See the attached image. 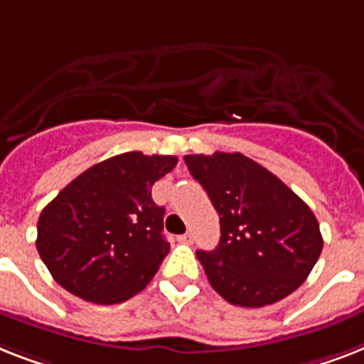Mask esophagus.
I'll list each match as a JSON object with an SVG mask.
<instances>
[{
    "label": "esophagus",
    "instance_id": "34e87169",
    "mask_svg": "<svg viewBox=\"0 0 364 364\" xmlns=\"http://www.w3.org/2000/svg\"><path fill=\"white\" fill-rule=\"evenodd\" d=\"M177 241H179V243H185V245H192L194 237H192V233H183V235H179V237H177Z\"/></svg>",
    "mask_w": 364,
    "mask_h": 364
}]
</instances>
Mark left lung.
Instances as JSON below:
<instances>
[{
	"instance_id": "1",
	"label": "left lung",
	"mask_w": 364,
	"mask_h": 364,
	"mask_svg": "<svg viewBox=\"0 0 364 364\" xmlns=\"http://www.w3.org/2000/svg\"><path fill=\"white\" fill-rule=\"evenodd\" d=\"M185 162L220 215L217 249L196 252L215 291L232 305L259 309L299 288L323 249L309 205L241 153L187 155Z\"/></svg>"
}]
</instances>
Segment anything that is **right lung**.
<instances>
[{
  "label": "right lung",
  "mask_w": 364,
  "mask_h": 364,
  "mask_svg": "<svg viewBox=\"0 0 364 364\" xmlns=\"http://www.w3.org/2000/svg\"><path fill=\"white\" fill-rule=\"evenodd\" d=\"M177 156L129 151L80 173L43 209L37 250L54 280L97 305L131 299L146 288L170 252L164 208L153 183Z\"/></svg>",
  "instance_id": "obj_1"
}]
</instances>
